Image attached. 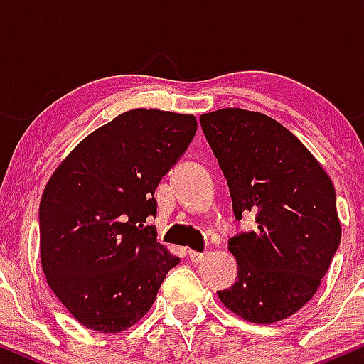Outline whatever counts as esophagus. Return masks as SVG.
Here are the masks:
<instances>
[{
  "mask_svg": "<svg viewBox=\"0 0 364 364\" xmlns=\"http://www.w3.org/2000/svg\"><path fill=\"white\" fill-rule=\"evenodd\" d=\"M188 258H190L193 263H200L205 258V253H198V252H188Z\"/></svg>",
  "mask_w": 364,
  "mask_h": 364,
  "instance_id": "esophagus-1",
  "label": "esophagus"
}]
</instances>
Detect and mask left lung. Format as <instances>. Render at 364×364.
<instances>
[{"mask_svg":"<svg viewBox=\"0 0 364 364\" xmlns=\"http://www.w3.org/2000/svg\"><path fill=\"white\" fill-rule=\"evenodd\" d=\"M200 124L236 220L248 212L257 220L255 231L229 240L237 277L219 299L253 323L287 318L313 298L339 248L332 181L289 129L262 112L228 107L202 114Z\"/></svg>","mask_w":364,"mask_h":364,"instance_id":"obj_1","label":"left lung"}]
</instances>
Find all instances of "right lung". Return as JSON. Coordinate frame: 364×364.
<instances>
[{"label": "right lung", "mask_w": 364, "mask_h": 364, "mask_svg": "<svg viewBox=\"0 0 364 364\" xmlns=\"http://www.w3.org/2000/svg\"><path fill=\"white\" fill-rule=\"evenodd\" d=\"M195 133L191 114L127 111L83 139L46 185L44 275L87 328L118 333L135 325L179 263L144 223L156 217V188Z\"/></svg>", "instance_id": "1"}]
</instances>
